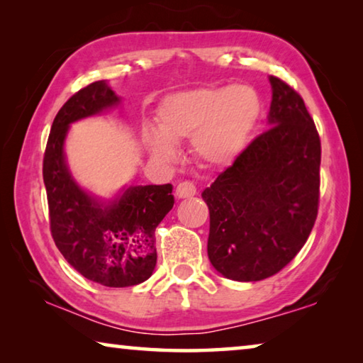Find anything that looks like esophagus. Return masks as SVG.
Returning a JSON list of instances; mask_svg holds the SVG:
<instances>
[{
    "label": "esophagus",
    "mask_w": 363,
    "mask_h": 363,
    "mask_svg": "<svg viewBox=\"0 0 363 363\" xmlns=\"http://www.w3.org/2000/svg\"><path fill=\"white\" fill-rule=\"evenodd\" d=\"M196 194V187L192 182L184 181L179 186L176 187V196L177 199H189V196H194Z\"/></svg>",
    "instance_id": "34e87169"
}]
</instances>
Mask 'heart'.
I'll return each mask as SVG.
<instances>
[{
    "mask_svg": "<svg viewBox=\"0 0 363 363\" xmlns=\"http://www.w3.org/2000/svg\"><path fill=\"white\" fill-rule=\"evenodd\" d=\"M262 113V101L248 84L179 91L164 97L157 128H144V143L153 158L171 162L176 143L192 139V149L210 167L232 163L245 150Z\"/></svg>",
    "mask_w": 363,
    "mask_h": 363,
    "instance_id": "obj_1",
    "label": "heart"
}]
</instances>
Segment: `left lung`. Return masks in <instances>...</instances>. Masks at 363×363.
<instances>
[{"mask_svg":"<svg viewBox=\"0 0 363 363\" xmlns=\"http://www.w3.org/2000/svg\"><path fill=\"white\" fill-rule=\"evenodd\" d=\"M269 82V130L201 194L210 210L208 257L237 281L284 269L317 219L320 138L303 97L277 77Z\"/></svg>","mask_w":363,"mask_h":363,"instance_id":"left-lung-1","label":"left lung"}]
</instances>
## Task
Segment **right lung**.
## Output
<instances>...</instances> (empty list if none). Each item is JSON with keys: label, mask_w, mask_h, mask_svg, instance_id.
<instances>
[{"label": "right lung", "mask_w": 363, "mask_h": 363, "mask_svg": "<svg viewBox=\"0 0 363 363\" xmlns=\"http://www.w3.org/2000/svg\"><path fill=\"white\" fill-rule=\"evenodd\" d=\"M120 101L106 79L79 89L54 118L43 160L56 247L83 277L112 288L150 277L157 264L155 229L174 205L171 184L123 187L104 200L72 176L64 150L70 125L118 107Z\"/></svg>", "instance_id": "right-lung-1"}]
</instances>
